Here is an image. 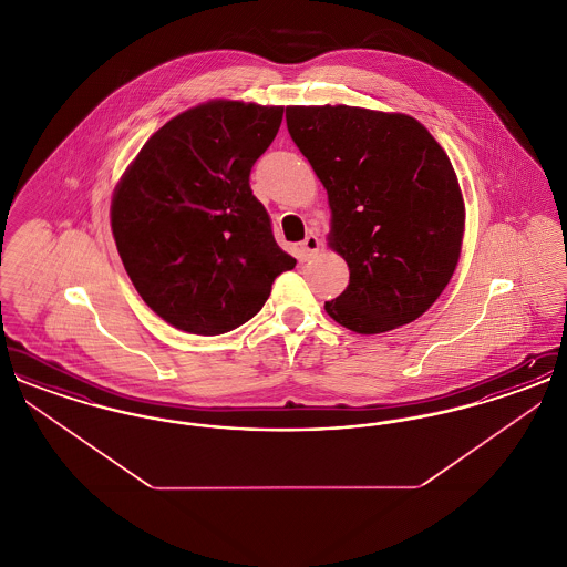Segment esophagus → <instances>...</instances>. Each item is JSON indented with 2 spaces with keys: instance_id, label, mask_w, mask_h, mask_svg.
Segmentation results:
<instances>
[{
  "instance_id": "obj_1",
  "label": "esophagus",
  "mask_w": 567,
  "mask_h": 567,
  "mask_svg": "<svg viewBox=\"0 0 567 567\" xmlns=\"http://www.w3.org/2000/svg\"><path fill=\"white\" fill-rule=\"evenodd\" d=\"M319 248H321V240L315 234H308L303 238V243L297 246V259L299 261H308V259H312L319 252Z\"/></svg>"
}]
</instances>
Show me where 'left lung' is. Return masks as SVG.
Masks as SVG:
<instances>
[{
	"mask_svg": "<svg viewBox=\"0 0 567 567\" xmlns=\"http://www.w3.org/2000/svg\"><path fill=\"white\" fill-rule=\"evenodd\" d=\"M287 130L327 189L329 246L351 270L327 315L357 333L416 321L453 278L463 243L444 148L408 114L354 106H289Z\"/></svg>",
	"mask_w": 567,
	"mask_h": 567,
	"instance_id": "obj_1",
	"label": "left lung"
}]
</instances>
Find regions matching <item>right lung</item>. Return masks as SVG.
Instances as JSON below:
<instances>
[{"mask_svg":"<svg viewBox=\"0 0 567 567\" xmlns=\"http://www.w3.org/2000/svg\"><path fill=\"white\" fill-rule=\"evenodd\" d=\"M282 106L215 100L148 137L114 189L112 236L137 293L163 321L218 336L252 319L293 270L248 185Z\"/></svg>","mask_w":567,"mask_h":567,"instance_id":"1","label":"right lung"}]
</instances>
